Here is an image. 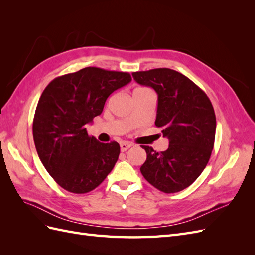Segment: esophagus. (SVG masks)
I'll return each instance as SVG.
<instances>
[{"label":"esophagus","instance_id":"obj_1","mask_svg":"<svg viewBox=\"0 0 255 255\" xmlns=\"http://www.w3.org/2000/svg\"><path fill=\"white\" fill-rule=\"evenodd\" d=\"M132 145H133V144L130 143V142H121V143H120V150H121L122 152H125V151H127L128 149H129Z\"/></svg>","mask_w":255,"mask_h":255}]
</instances>
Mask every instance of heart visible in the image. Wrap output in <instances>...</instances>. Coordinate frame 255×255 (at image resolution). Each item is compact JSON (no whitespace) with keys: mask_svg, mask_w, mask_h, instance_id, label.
<instances>
[{"mask_svg":"<svg viewBox=\"0 0 255 255\" xmlns=\"http://www.w3.org/2000/svg\"><path fill=\"white\" fill-rule=\"evenodd\" d=\"M138 89H145V88H137V89H135V90H138Z\"/></svg>","mask_w":255,"mask_h":255,"instance_id":"1","label":"heart"}]
</instances>
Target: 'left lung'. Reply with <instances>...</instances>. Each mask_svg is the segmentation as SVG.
Segmentation results:
<instances>
[{"label": "left lung", "instance_id": "left-lung-1", "mask_svg": "<svg viewBox=\"0 0 255 255\" xmlns=\"http://www.w3.org/2000/svg\"><path fill=\"white\" fill-rule=\"evenodd\" d=\"M132 75L138 84L156 91L155 126L169 139L163 152L141 145L146 160L140 171L165 194L181 191L198 179L210 160L216 133L214 107L201 88L172 69L157 68Z\"/></svg>", "mask_w": 255, "mask_h": 255}]
</instances>
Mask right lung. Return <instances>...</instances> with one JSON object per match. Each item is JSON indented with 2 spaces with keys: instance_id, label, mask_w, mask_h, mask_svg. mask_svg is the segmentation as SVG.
Instances as JSON below:
<instances>
[{
  "instance_id": "1",
  "label": "right lung",
  "mask_w": 255,
  "mask_h": 255,
  "mask_svg": "<svg viewBox=\"0 0 255 255\" xmlns=\"http://www.w3.org/2000/svg\"><path fill=\"white\" fill-rule=\"evenodd\" d=\"M132 81L128 72L87 67L54 79L38 101L33 121L36 150L60 187L86 194L101 184L118 160V142L102 143L86 126L101 115L106 99Z\"/></svg>"
}]
</instances>
